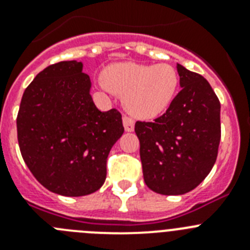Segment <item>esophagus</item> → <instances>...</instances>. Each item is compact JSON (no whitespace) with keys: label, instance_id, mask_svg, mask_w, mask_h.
I'll list each match as a JSON object with an SVG mask.
<instances>
[{"label":"esophagus","instance_id":"34e87169","mask_svg":"<svg viewBox=\"0 0 250 250\" xmlns=\"http://www.w3.org/2000/svg\"><path fill=\"white\" fill-rule=\"evenodd\" d=\"M123 124H124V127H125V131H127V132L134 131V126H135V121L132 120L131 118H129V116H124V118H123Z\"/></svg>","mask_w":250,"mask_h":250}]
</instances>
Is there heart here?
Wrapping results in <instances>:
<instances>
[{"label": "heart", "instance_id": "1", "mask_svg": "<svg viewBox=\"0 0 250 250\" xmlns=\"http://www.w3.org/2000/svg\"><path fill=\"white\" fill-rule=\"evenodd\" d=\"M106 89L124 96V106L136 118L150 119L171 105L179 90V75L173 66L112 63L105 68Z\"/></svg>", "mask_w": 250, "mask_h": 250}]
</instances>
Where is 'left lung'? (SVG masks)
Returning a JSON list of instances; mask_svg holds the SVG:
<instances>
[{"mask_svg": "<svg viewBox=\"0 0 250 250\" xmlns=\"http://www.w3.org/2000/svg\"><path fill=\"white\" fill-rule=\"evenodd\" d=\"M182 91L152 123L136 121L145 184L158 194L182 195L210 173L220 143V103L210 83L176 63Z\"/></svg>", "mask_w": 250, "mask_h": 250, "instance_id": "8db88e82", "label": "left lung"}]
</instances>
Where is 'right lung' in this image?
Here are the masks:
<instances>
[{"label":"right lung","mask_w":250,"mask_h":250,"mask_svg":"<svg viewBox=\"0 0 250 250\" xmlns=\"http://www.w3.org/2000/svg\"><path fill=\"white\" fill-rule=\"evenodd\" d=\"M76 60L50 65L23 92L17 138L26 165L52 193L83 196L106 179V160L124 134L118 110L100 111Z\"/></svg>","instance_id":"1"}]
</instances>
